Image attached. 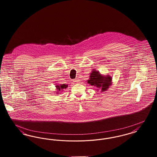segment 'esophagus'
Returning a JSON list of instances; mask_svg holds the SVG:
<instances>
[{
    "instance_id": "1",
    "label": "esophagus",
    "mask_w": 157,
    "mask_h": 157,
    "mask_svg": "<svg viewBox=\"0 0 157 157\" xmlns=\"http://www.w3.org/2000/svg\"><path fill=\"white\" fill-rule=\"evenodd\" d=\"M73 81H74V82H75V83H78L79 81V79H74Z\"/></svg>"
}]
</instances>
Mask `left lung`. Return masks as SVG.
Masks as SVG:
<instances>
[{
  "instance_id": "left-lung-1",
  "label": "left lung",
  "mask_w": 157,
  "mask_h": 157,
  "mask_svg": "<svg viewBox=\"0 0 157 157\" xmlns=\"http://www.w3.org/2000/svg\"><path fill=\"white\" fill-rule=\"evenodd\" d=\"M88 83L92 86L97 88V90L104 92L108 90L112 84V77L109 75H102L99 72L93 70L90 74V79L87 81Z\"/></svg>"
}]
</instances>
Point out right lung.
Returning a JSON list of instances; mask_svg holds the SVG:
<instances>
[{
	"label": "right lung",
	"mask_w": 157,
	"mask_h": 157,
	"mask_svg": "<svg viewBox=\"0 0 157 157\" xmlns=\"http://www.w3.org/2000/svg\"><path fill=\"white\" fill-rule=\"evenodd\" d=\"M56 89H57V93L58 92H60V91L62 90H63L66 89L67 87V85L66 84H60V85H56Z\"/></svg>",
	"instance_id": "1"
}]
</instances>
